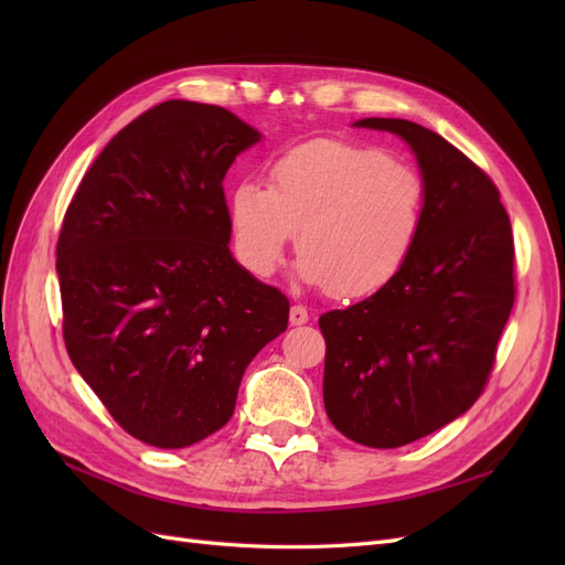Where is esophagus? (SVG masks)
Masks as SVG:
<instances>
[{
    "instance_id": "1",
    "label": "esophagus",
    "mask_w": 565,
    "mask_h": 565,
    "mask_svg": "<svg viewBox=\"0 0 565 565\" xmlns=\"http://www.w3.org/2000/svg\"><path fill=\"white\" fill-rule=\"evenodd\" d=\"M289 322L292 324L309 322V311H306V306H292V309H289Z\"/></svg>"
}]
</instances>
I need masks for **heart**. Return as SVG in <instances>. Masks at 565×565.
Listing matches in <instances>:
<instances>
[{"label": "heart", "instance_id": "heart-1", "mask_svg": "<svg viewBox=\"0 0 565 565\" xmlns=\"http://www.w3.org/2000/svg\"><path fill=\"white\" fill-rule=\"evenodd\" d=\"M228 221L237 259L254 278L276 273L297 233V278L361 299L384 289L413 254L424 224V181L382 150L313 141L273 162L268 188L237 185Z\"/></svg>", "mask_w": 565, "mask_h": 565}]
</instances>
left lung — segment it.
<instances>
[{"mask_svg":"<svg viewBox=\"0 0 565 565\" xmlns=\"http://www.w3.org/2000/svg\"><path fill=\"white\" fill-rule=\"evenodd\" d=\"M353 127L396 134L413 150L424 224L384 289L320 316L322 401L347 438L401 448L481 396L514 306V241L498 188L443 136L398 117Z\"/></svg>","mask_w":565,"mask_h":565,"instance_id":"8db88e82","label":"left lung"}]
</instances>
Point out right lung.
Returning <instances> with one entry per match:
<instances>
[{"label": "right lung", "mask_w": 565, "mask_h": 565, "mask_svg": "<svg viewBox=\"0 0 565 565\" xmlns=\"http://www.w3.org/2000/svg\"><path fill=\"white\" fill-rule=\"evenodd\" d=\"M264 136L226 108L164 100L119 131L67 207L56 273L67 355L127 434L177 450L235 409L289 301L231 252L224 179Z\"/></svg>", "instance_id": "1"}]
</instances>
